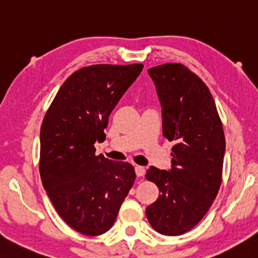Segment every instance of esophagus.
<instances>
[{
    "instance_id": "esophagus-1",
    "label": "esophagus",
    "mask_w": 258,
    "mask_h": 258,
    "mask_svg": "<svg viewBox=\"0 0 258 258\" xmlns=\"http://www.w3.org/2000/svg\"><path fill=\"white\" fill-rule=\"evenodd\" d=\"M135 173L138 176H143L145 174V168L141 165H135Z\"/></svg>"
}]
</instances>
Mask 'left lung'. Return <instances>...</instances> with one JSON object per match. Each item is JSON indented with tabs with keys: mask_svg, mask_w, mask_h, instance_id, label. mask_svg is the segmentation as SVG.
Wrapping results in <instances>:
<instances>
[{
	"mask_svg": "<svg viewBox=\"0 0 258 258\" xmlns=\"http://www.w3.org/2000/svg\"><path fill=\"white\" fill-rule=\"evenodd\" d=\"M148 73L162 107L163 136L176 144L171 169L146 171V179L160 190L146 217L158 233L178 236L204 218L218 194L225 135L213 95L198 76L181 63L156 66Z\"/></svg>",
	"mask_w": 258,
	"mask_h": 258,
	"instance_id": "obj_1",
	"label": "left lung"
}]
</instances>
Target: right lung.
<instances>
[{
    "instance_id": "obj_1",
    "label": "right lung",
    "mask_w": 258,
    "mask_h": 258,
    "mask_svg": "<svg viewBox=\"0 0 258 258\" xmlns=\"http://www.w3.org/2000/svg\"><path fill=\"white\" fill-rule=\"evenodd\" d=\"M143 64H94L62 84L40 131V175L59 216L72 228L98 236L112 227L135 181L132 164L95 155L104 128Z\"/></svg>"
}]
</instances>
